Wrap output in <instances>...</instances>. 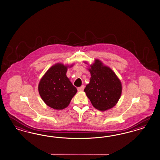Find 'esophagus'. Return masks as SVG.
I'll return each instance as SVG.
<instances>
[{
  "label": "esophagus",
  "mask_w": 160,
  "mask_h": 160,
  "mask_svg": "<svg viewBox=\"0 0 160 160\" xmlns=\"http://www.w3.org/2000/svg\"><path fill=\"white\" fill-rule=\"evenodd\" d=\"M84 88H85V86L82 85L81 87L78 88V91H82L84 89Z\"/></svg>",
  "instance_id": "obj_1"
}]
</instances>
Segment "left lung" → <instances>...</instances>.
Wrapping results in <instances>:
<instances>
[{
	"mask_svg": "<svg viewBox=\"0 0 160 160\" xmlns=\"http://www.w3.org/2000/svg\"><path fill=\"white\" fill-rule=\"evenodd\" d=\"M85 64L87 62H85ZM91 77L84 92L96 109L104 112L113 108L122 95V85L120 80L109 67L99 59L88 67Z\"/></svg>",
	"mask_w": 160,
	"mask_h": 160,
	"instance_id": "1",
	"label": "left lung"
}]
</instances>
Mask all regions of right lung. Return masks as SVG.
<instances>
[{
    "label": "right lung",
    "mask_w": 160,
    "mask_h": 160,
    "mask_svg": "<svg viewBox=\"0 0 160 160\" xmlns=\"http://www.w3.org/2000/svg\"><path fill=\"white\" fill-rule=\"evenodd\" d=\"M71 65L57 63L47 70L38 84V92L46 105L56 110L64 109L70 103L77 89L67 77Z\"/></svg>",
    "instance_id": "obj_1"
}]
</instances>
